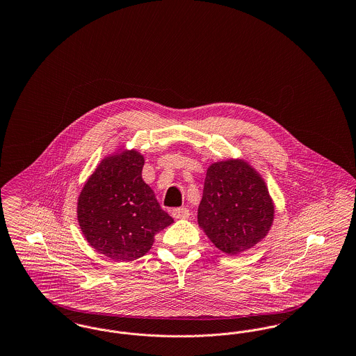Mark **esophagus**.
I'll return each mask as SVG.
<instances>
[{
    "label": "esophagus",
    "mask_w": 356,
    "mask_h": 356,
    "mask_svg": "<svg viewBox=\"0 0 356 356\" xmlns=\"http://www.w3.org/2000/svg\"><path fill=\"white\" fill-rule=\"evenodd\" d=\"M172 216L175 219H188L189 218V209L186 207L175 208V209H172Z\"/></svg>",
    "instance_id": "esophagus-1"
}]
</instances>
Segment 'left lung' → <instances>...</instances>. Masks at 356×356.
I'll return each mask as SVG.
<instances>
[{"mask_svg": "<svg viewBox=\"0 0 356 356\" xmlns=\"http://www.w3.org/2000/svg\"><path fill=\"white\" fill-rule=\"evenodd\" d=\"M273 204L260 175L245 161L212 164L205 176L197 221L225 254L252 248L271 228Z\"/></svg>", "mask_w": 356, "mask_h": 356, "instance_id": "1", "label": "left lung"}]
</instances>
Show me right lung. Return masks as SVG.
<instances>
[{
    "instance_id": "obj_1",
    "label": "right lung",
    "mask_w": 356,
    "mask_h": 356,
    "mask_svg": "<svg viewBox=\"0 0 356 356\" xmlns=\"http://www.w3.org/2000/svg\"><path fill=\"white\" fill-rule=\"evenodd\" d=\"M143 165L144 157L136 151L106 157L79 197L77 218L86 241L115 260L144 256L154 235L173 222L144 183Z\"/></svg>"
}]
</instances>
